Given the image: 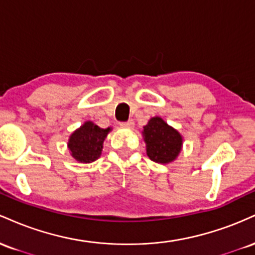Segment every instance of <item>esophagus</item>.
Returning a JSON list of instances; mask_svg holds the SVG:
<instances>
[{"instance_id":"1","label":"esophagus","mask_w":255,"mask_h":255,"mask_svg":"<svg viewBox=\"0 0 255 255\" xmlns=\"http://www.w3.org/2000/svg\"><path fill=\"white\" fill-rule=\"evenodd\" d=\"M120 125H121L122 127L131 128V127H134V121H133V120H128V121H126V122H121Z\"/></svg>"}]
</instances>
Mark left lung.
Here are the masks:
<instances>
[{"label":"left lung","instance_id":"left-lung-1","mask_svg":"<svg viewBox=\"0 0 255 255\" xmlns=\"http://www.w3.org/2000/svg\"><path fill=\"white\" fill-rule=\"evenodd\" d=\"M142 135L147 156L153 162L166 164L180 153L182 136L160 118H152L144 127Z\"/></svg>","mask_w":255,"mask_h":255}]
</instances>
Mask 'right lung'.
<instances>
[{"mask_svg": "<svg viewBox=\"0 0 255 255\" xmlns=\"http://www.w3.org/2000/svg\"><path fill=\"white\" fill-rule=\"evenodd\" d=\"M110 128L98 127L93 122H85L69 137L68 147L72 156L81 163L95 162L101 156L103 141Z\"/></svg>", "mask_w": 255, "mask_h": 255, "instance_id": "right-lung-1", "label": "right lung"}]
</instances>
